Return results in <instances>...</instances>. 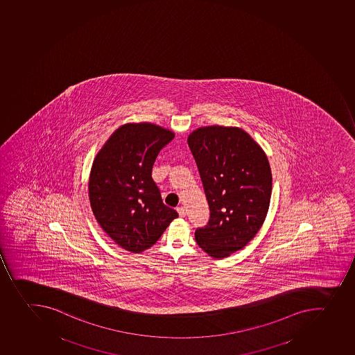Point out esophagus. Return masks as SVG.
<instances>
[{
  "label": "esophagus",
  "mask_w": 355,
  "mask_h": 355,
  "mask_svg": "<svg viewBox=\"0 0 355 355\" xmlns=\"http://www.w3.org/2000/svg\"><path fill=\"white\" fill-rule=\"evenodd\" d=\"M176 211H178L181 218L186 216V208L183 207V206H179V207L176 208Z\"/></svg>",
  "instance_id": "34e87169"
}]
</instances>
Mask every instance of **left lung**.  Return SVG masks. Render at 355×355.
<instances>
[{"label":"left lung","mask_w":355,"mask_h":355,"mask_svg":"<svg viewBox=\"0 0 355 355\" xmlns=\"http://www.w3.org/2000/svg\"><path fill=\"white\" fill-rule=\"evenodd\" d=\"M211 216L195 238L213 259L243 250L268 214L272 174L262 148L243 128L211 125L188 137Z\"/></svg>","instance_id":"left-lung-1"}]
</instances>
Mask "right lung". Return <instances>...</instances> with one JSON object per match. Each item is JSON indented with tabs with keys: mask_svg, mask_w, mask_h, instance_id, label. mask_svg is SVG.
<instances>
[{
	"mask_svg": "<svg viewBox=\"0 0 355 355\" xmlns=\"http://www.w3.org/2000/svg\"><path fill=\"white\" fill-rule=\"evenodd\" d=\"M174 139L167 128L128 123L96 153L89 173V198L100 227L119 247L150 248L179 214L164 205L151 176L159 151Z\"/></svg>",
	"mask_w": 355,
	"mask_h": 355,
	"instance_id": "1",
	"label": "right lung"
}]
</instances>
